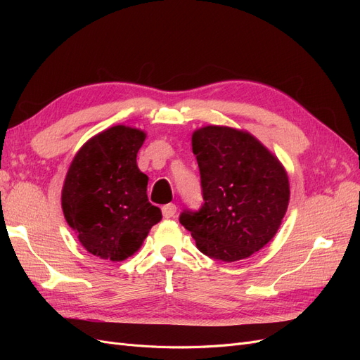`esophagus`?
<instances>
[{"label": "esophagus", "instance_id": "34e87169", "mask_svg": "<svg viewBox=\"0 0 360 360\" xmlns=\"http://www.w3.org/2000/svg\"><path fill=\"white\" fill-rule=\"evenodd\" d=\"M176 212H177L176 204H167V205L162 207V213H163V216H165V217H174Z\"/></svg>", "mask_w": 360, "mask_h": 360}]
</instances>
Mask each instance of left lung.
Listing matches in <instances>:
<instances>
[{"label": "left lung", "instance_id": "obj_1", "mask_svg": "<svg viewBox=\"0 0 360 360\" xmlns=\"http://www.w3.org/2000/svg\"><path fill=\"white\" fill-rule=\"evenodd\" d=\"M204 204L180 224L202 254L233 263L264 248L284 219L288 176L278 158L245 130L205 126L192 135Z\"/></svg>", "mask_w": 360, "mask_h": 360}]
</instances>
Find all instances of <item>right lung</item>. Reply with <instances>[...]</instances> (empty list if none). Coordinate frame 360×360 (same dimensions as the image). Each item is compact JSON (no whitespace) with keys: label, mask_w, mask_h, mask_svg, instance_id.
Segmentation results:
<instances>
[{"label":"right lung","mask_w":360,"mask_h":360,"mask_svg":"<svg viewBox=\"0 0 360 360\" xmlns=\"http://www.w3.org/2000/svg\"><path fill=\"white\" fill-rule=\"evenodd\" d=\"M143 130L112 126L73 158L61 192L63 213L81 245L102 259L123 261L143 245L162 219L148 202V177L136 165Z\"/></svg>","instance_id":"add662e5"}]
</instances>
